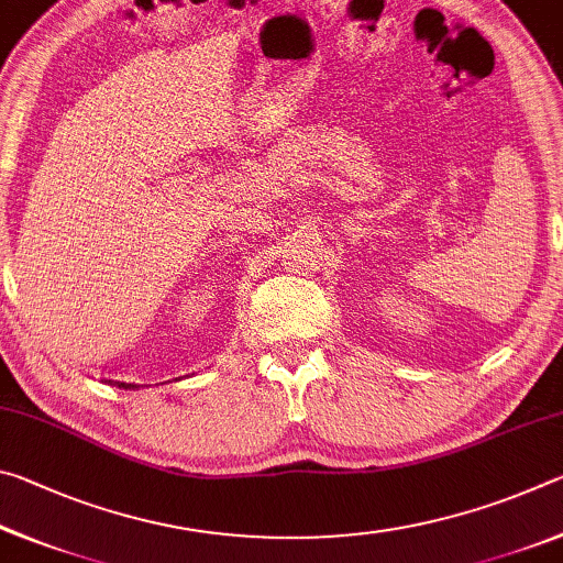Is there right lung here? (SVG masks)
Masks as SVG:
<instances>
[{
  "mask_svg": "<svg viewBox=\"0 0 563 563\" xmlns=\"http://www.w3.org/2000/svg\"><path fill=\"white\" fill-rule=\"evenodd\" d=\"M109 383H111V379H109ZM119 387H123V389H136V385H126V383H117Z\"/></svg>",
  "mask_w": 563,
  "mask_h": 563,
  "instance_id": "add662e5",
  "label": "right lung"
}]
</instances>
